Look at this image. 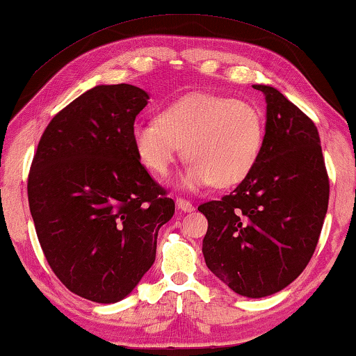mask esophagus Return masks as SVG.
I'll use <instances>...</instances> for the list:
<instances>
[{
  "label": "esophagus",
  "instance_id": "esophagus-1",
  "mask_svg": "<svg viewBox=\"0 0 356 356\" xmlns=\"http://www.w3.org/2000/svg\"><path fill=\"white\" fill-rule=\"evenodd\" d=\"M177 207H178L179 211H183V212H191V211H195V206H193L189 201L183 200V197H177Z\"/></svg>",
  "mask_w": 356,
  "mask_h": 356
}]
</instances>
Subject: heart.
Here are the masks:
<instances>
[{"instance_id":"heart-1","label":"heart","mask_w":356,"mask_h":356,"mask_svg":"<svg viewBox=\"0 0 356 356\" xmlns=\"http://www.w3.org/2000/svg\"><path fill=\"white\" fill-rule=\"evenodd\" d=\"M265 126L255 106L229 96L195 93L160 111L159 119L137 121L132 142L150 172L165 177L186 152L179 178L188 191L243 181L260 156Z\"/></svg>"}]
</instances>
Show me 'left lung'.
I'll use <instances>...</instances> for the list:
<instances>
[{"instance_id": "8db88e82", "label": "left lung", "mask_w": 356, "mask_h": 356, "mask_svg": "<svg viewBox=\"0 0 356 356\" xmlns=\"http://www.w3.org/2000/svg\"><path fill=\"white\" fill-rule=\"evenodd\" d=\"M250 175L220 201L197 207L207 219L202 255L234 293L265 298L293 283L316 250L329 206V177L317 127L273 86Z\"/></svg>"}]
</instances>
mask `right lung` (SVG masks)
I'll use <instances>...</instances> for the list:
<instances>
[{"instance_id": "obj_1", "label": "right lung", "mask_w": 356, "mask_h": 356, "mask_svg": "<svg viewBox=\"0 0 356 356\" xmlns=\"http://www.w3.org/2000/svg\"><path fill=\"white\" fill-rule=\"evenodd\" d=\"M147 101L126 83L91 88L50 121L32 160L27 196L44 255L72 293L93 302L132 293L175 214L132 142Z\"/></svg>"}]
</instances>
